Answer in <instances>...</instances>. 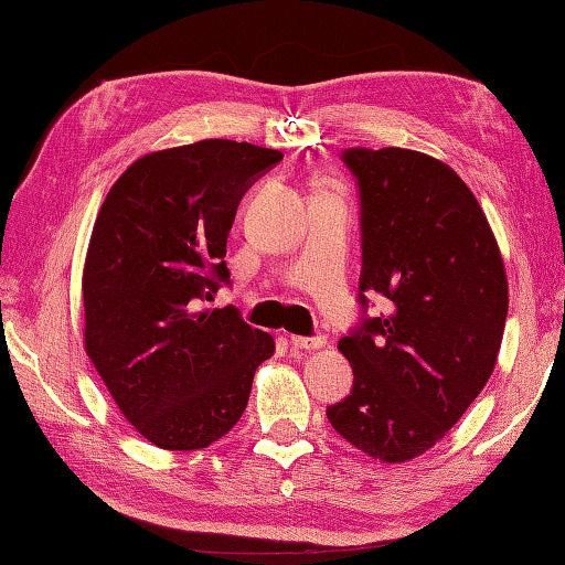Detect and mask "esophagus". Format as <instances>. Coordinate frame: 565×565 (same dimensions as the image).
<instances>
[{
    "instance_id": "obj_1",
    "label": "esophagus",
    "mask_w": 565,
    "mask_h": 565,
    "mask_svg": "<svg viewBox=\"0 0 565 565\" xmlns=\"http://www.w3.org/2000/svg\"><path fill=\"white\" fill-rule=\"evenodd\" d=\"M322 344H326L322 334H316V338H291V347H296V350H320Z\"/></svg>"
}]
</instances>
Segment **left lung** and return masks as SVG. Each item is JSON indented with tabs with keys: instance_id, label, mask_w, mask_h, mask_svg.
Here are the masks:
<instances>
[{
	"instance_id": "obj_1",
	"label": "left lung",
	"mask_w": 565,
	"mask_h": 565,
	"mask_svg": "<svg viewBox=\"0 0 565 565\" xmlns=\"http://www.w3.org/2000/svg\"><path fill=\"white\" fill-rule=\"evenodd\" d=\"M359 189L362 318L340 340L354 381L330 425L386 463L425 454L483 391L508 318L493 231L461 177L425 152L347 148ZM390 298L365 313V294Z\"/></svg>"
}]
</instances>
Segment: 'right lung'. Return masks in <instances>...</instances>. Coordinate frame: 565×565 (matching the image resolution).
<instances>
[{
	"mask_svg": "<svg viewBox=\"0 0 565 565\" xmlns=\"http://www.w3.org/2000/svg\"><path fill=\"white\" fill-rule=\"evenodd\" d=\"M279 150L201 140L136 160L106 194L84 264V347L142 437L191 451L245 413L271 334L233 306L225 245L237 203Z\"/></svg>",
	"mask_w": 565,
	"mask_h": 565,
	"instance_id": "add662e5",
	"label": "right lung"
}]
</instances>
